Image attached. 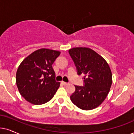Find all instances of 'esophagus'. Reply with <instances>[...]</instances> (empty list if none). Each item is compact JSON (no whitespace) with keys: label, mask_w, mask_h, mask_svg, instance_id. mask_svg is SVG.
Returning <instances> with one entry per match:
<instances>
[{"label":"esophagus","mask_w":134,"mask_h":134,"mask_svg":"<svg viewBox=\"0 0 134 134\" xmlns=\"http://www.w3.org/2000/svg\"><path fill=\"white\" fill-rule=\"evenodd\" d=\"M61 83H62L63 85H68V83H66V82H64V81H61Z\"/></svg>","instance_id":"obj_1"}]
</instances>
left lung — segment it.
<instances>
[{
    "mask_svg": "<svg viewBox=\"0 0 134 134\" xmlns=\"http://www.w3.org/2000/svg\"><path fill=\"white\" fill-rule=\"evenodd\" d=\"M78 75L83 74V86H75L70 99L78 108L90 110L105 99L112 84V74L106 60L88 48L69 50Z\"/></svg>",
    "mask_w": 134,
    "mask_h": 134,
    "instance_id": "1",
    "label": "left lung"
}]
</instances>
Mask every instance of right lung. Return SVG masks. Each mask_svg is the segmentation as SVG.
Here are the masks:
<instances>
[{"label":"right lung","mask_w":134,"mask_h":134,"mask_svg":"<svg viewBox=\"0 0 134 134\" xmlns=\"http://www.w3.org/2000/svg\"><path fill=\"white\" fill-rule=\"evenodd\" d=\"M60 52L42 48L34 51L19 65L16 80L21 95L34 105L45 103L52 99L60 85L56 81L52 65Z\"/></svg>","instance_id":"obj_1"}]
</instances>
